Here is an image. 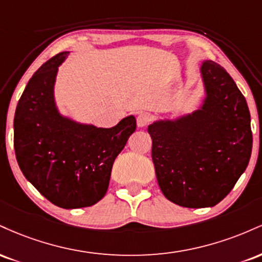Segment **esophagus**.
Instances as JSON below:
<instances>
[{"mask_svg":"<svg viewBox=\"0 0 262 262\" xmlns=\"http://www.w3.org/2000/svg\"><path fill=\"white\" fill-rule=\"evenodd\" d=\"M150 122H151V116H150V114H148V113L138 114V117H137L138 127H140V128L146 127Z\"/></svg>","mask_w":262,"mask_h":262,"instance_id":"esophagus-1","label":"esophagus"}]
</instances>
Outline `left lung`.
Listing matches in <instances>:
<instances>
[{
    "instance_id": "1",
    "label": "left lung",
    "mask_w": 262,
    "mask_h": 262,
    "mask_svg": "<svg viewBox=\"0 0 262 262\" xmlns=\"http://www.w3.org/2000/svg\"><path fill=\"white\" fill-rule=\"evenodd\" d=\"M206 98L200 110L148 127L158 183L187 208L213 207L233 189L252 149L250 112L236 83L212 60L201 66Z\"/></svg>"
}]
</instances>
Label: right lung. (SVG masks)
<instances>
[{
  "instance_id": "obj_1",
  "label": "right lung",
  "mask_w": 262,
  "mask_h": 262,
  "mask_svg": "<svg viewBox=\"0 0 262 262\" xmlns=\"http://www.w3.org/2000/svg\"><path fill=\"white\" fill-rule=\"evenodd\" d=\"M59 53L35 71L14 114V151L23 175L43 196L65 209L97 203L106 194L113 162L135 132L128 116L112 128L77 123L59 113L54 98Z\"/></svg>"
}]
</instances>
